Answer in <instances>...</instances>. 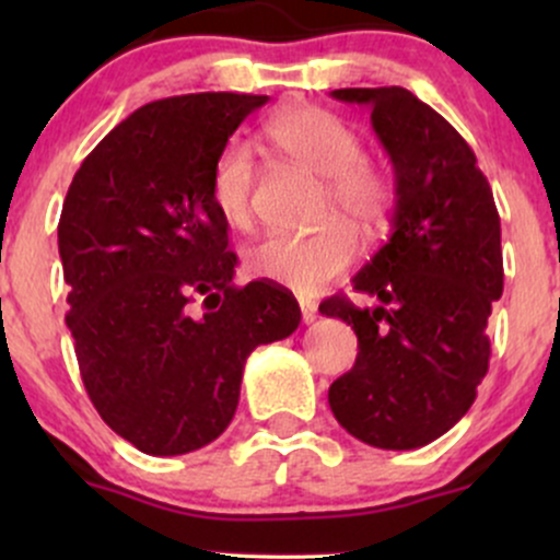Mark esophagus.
<instances>
[{
    "mask_svg": "<svg viewBox=\"0 0 560 560\" xmlns=\"http://www.w3.org/2000/svg\"><path fill=\"white\" fill-rule=\"evenodd\" d=\"M300 311H302V320H305V324H313V320L318 318V307L313 305V302L300 300Z\"/></svg>",
    "mask_w": 560,
    "mask_h": 560,
    "instance_id": "34e87169",
    "label": "esophagus"
}]
</instances>
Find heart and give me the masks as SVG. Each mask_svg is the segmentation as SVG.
<instances>
[{
	"instance_id": "heart-1",
	"label": "heart",
	"mask_w": 560,
	"mask_h": 560,
	"mask_svg": "<svg viewBox=\"0 0 560 560\" xmlns=\"http://www.w3.org/2000/svg\"><path fill=\"white\" fill-rule=\"evenodd\" d=\"M266 137L289 160L324 178V208L329 218L311 234H268L247 253L249 273L298 294H313L342 276L361 253L355 229L369 234L387 226L395 210V182L382 165L365 160L363 139L339 115L324 107L302 105L276 115L266 126ZM258 186V163L242 141H229L218 152L210 171V199L223 221L234 229L249 226Z\"/></svg>"
}]
</instances>
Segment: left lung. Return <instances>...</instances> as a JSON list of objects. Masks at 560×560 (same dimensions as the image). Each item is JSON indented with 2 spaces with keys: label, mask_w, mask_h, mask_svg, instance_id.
Wrapping results in <instances>:
<instances>
[{
  "label": "left lung",
  "mask_w": 560,
  "mask_h": 560,
  "mask_svg": "<svg viewBox=\"0 0 560 560\" xmlns=\"http://www.w3.org/2000/svg\"><path fill=\"white\" fill-rule=\"evenodd\" d=\"M371 107L395 168L392 236L352 279L378 300L320 302L358 337L355 365L329 387L331 413L382 450H413L453 429L490 369L487 318L503 294L500 215L466 139L402 86L337 89Z\"/></svg>",
  "instance_id": "left-lung-1"
}]
</instances>
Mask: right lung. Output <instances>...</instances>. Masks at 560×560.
<instances>
[{"label": "right lung", "instance_id": "right-lung-1", "mask_svg": "<svg viewBox=\"0 0 560 560\" xmlns=\"http://www.w3.org/2000/svg\"><path fill=\"white\" fill-rule=\"evenodd\" d=\"M262 94L150 102L89 152L57 223L66 324L102 421L147 455L223 434L258 345L300 326L271 281L236 287L229 223L210 199L218 152Z\"/></svg>", "mask_w": 560, "mask_h": 560}]
</instances>
